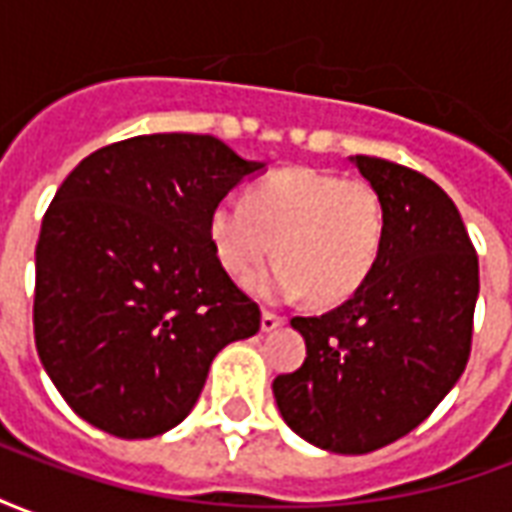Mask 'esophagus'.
<instances>
[{"label":"esophagus","mask_w":512,"mask_h":512,"mask_svg":"<svg viewBox=\"0 0 512 512\" xmlns=\"http://www.w3.org/2000/svg\"><path fill=\"white\" fill-rule=\"evenodd\" d=\"M282 323H285V318H282V315H277V312H271V310H263V318H260L263 332H274V329H279Z\"/></svg>","instance_id":"34e87169"}]
</instances>
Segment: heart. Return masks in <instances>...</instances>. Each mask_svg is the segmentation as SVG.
I'll use <instances>...</instances> for the list:
<instances>
[{"label":"heart","instance_id":"obj_1","mask_svg":"<svg viewBox=\"0 0 512 512\" xmlns=\"http://www.w3.org/2000/svg\"><path fill=\"white\" fill-rule=\"evenodd\" d=\"M213 252L235 279H252L263 299H307L334 307L351 299L376 268L384 246V202L367 180L318 169H282L249 191L246 202L222 200L208 222Z\"/></svg>","mask_w":512,"mask_h":512}]
</instances>
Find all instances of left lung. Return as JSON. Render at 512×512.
I'll list each match as a JSON object with an SVG mask.
<instances>
[{
  "mask_svg": "<svg viewBox=\"0 0 512 512\" xmlns=\"http://www.w3.org/2000/svg\"><path fill=\"white\" fill-rule=\"evenodd\" d=\"M384 202V246L351 299L293 318L307 343L274 378L290 430L340 455L381 450L430 417L472 354L480 268L455 202L417 169L351 158Z\"/></svg>",
  "mask_w": 512,
  "mask_h": 512,
  "instance_id": "obj_1",
  "label": "left lung"
}]
</instances>
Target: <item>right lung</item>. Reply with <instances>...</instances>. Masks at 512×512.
Here are the masks:
<instances>
[{
    "label": "right lung",
    "mask_w": 512,
    "mask_h": 512,
    "mask_svg": "<svg viewBox=\"0 0 512 512\" xmlns=\"http://www.w3.org/2000/svg\"><path fill=\"white\" fill-rule=\"evenodd\" d=\"M208 134H147L84 158L35 246V345L65 403L117 439L189 417L213 356L260 307L213 252V208L260 172Z\"/></svg>",
    "instance_id": "right-lung-1"
}]
</instances>
